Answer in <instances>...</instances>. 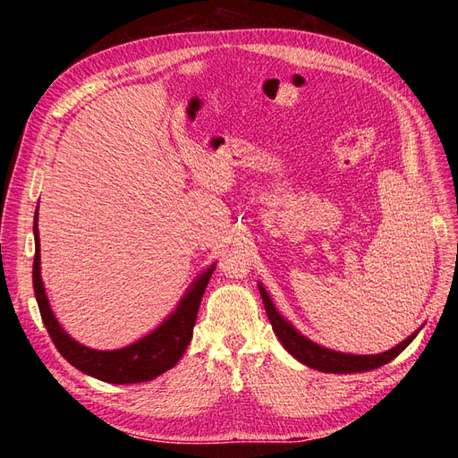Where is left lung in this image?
<instances>
[{"instance_id": "1", "label": "left lung", "mask_w": 458, "mask_h": 458, "mask_svg": "<svg viewBox=\"0 0 458 458\" xmlns=\"http://www.w3.org/2000/svg\"><path fill=\"white\" fill-rule=\"evenodd\" d=\"M258 288H259L263 306H266V311H267V317H269L276 338L281 340V344L284 345L290 355L296 357L300 363L308 365L315 370L350 374V372H365V370L378 369L386 363H390L392 359H395L414 340V336L419 335V330L412 332L407 340L397 344L395 348L387 350L384 353H377V355H353V353H342V352L328 350V348H323V345L311 342L303 335H300V332L293 325H290L279 311L275 310L273 301H271L269 294L266 293V288L261 286V283H258Z\"/></svg>"}]
</instances>
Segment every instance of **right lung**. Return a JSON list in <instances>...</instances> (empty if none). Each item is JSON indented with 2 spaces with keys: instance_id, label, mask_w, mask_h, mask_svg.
Returning a JSON list of instances; mask_svg holds the SVG:
<instances>
[{
  "instance_id": "add662e5",
  "label": "right lung",
  "mask_w": 458,
  "mask_h": 458,
  "mask_svg": "<svg viewBox=\"0 0 458 458\" xmlns=\"http://www.w3.org/2000/svg\"><path fill=\"white\" fill-rule=\"evenodd\" d=\"M38 210L34 216V242H36V254H34V266H32V283H34V294L38 300V308L41 313V321H44L49 336L55 344V348L66 359L68 363L81 370L89 377L103 380L108 384H137V382H148L152 378L160 377L162 372L170 370L179 359L183 357L187 345L192 338V327L197 323V313L200 308V300L208 281L216 269V263H212L199 279L191 284L187 294L179 301L175 311L165 318V321L157 327L150 335L143 336L126 348L120 350H91L81 345L80 342L72 340L63 330L57 318H55L49 300L46 296L44 283H41V269H39V237H38Z\"/></svg>"
}]
</instances>
